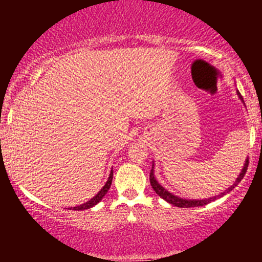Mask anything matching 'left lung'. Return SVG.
Here are the masks:
<instances>
[{"label":"left lung","instance_id":"obj_1","mask_svg":"<svg viewBox=\"0 0 262 262\" xmlns=\"http://www.w3.org/2000/svg\"><path fill=\"white\" fill-rule=\"evenodd\" d=\"M237 95H238L239 100H241V101L244 102V105H245V101H244V99H242V96H241V94H239L238 90H237ZM247 167H248V157L246 158L244 167H242V171H241V172H239V175L237 176L236 181H234L233 184H232L231 186L228 187V189L224 190L223 192H221V194L215 195V196H213V198H208V199H185V198H180V196H178V195H173L172 192H170V191H168V190H166L165 187H163L162 185L160 184V182L156 180L155 170H153V168H155V163H153V165H152V170H150L149 181H150V185H152L153 190H155V191H156V194H157L158 196L162 198L163 200H166V202H167V203H170V204L175 205V207H179V208L203 207V205H207L208 203L214 202V200L218 199V198H222V196H223V195L228 194L229 191H232V190H233L234 187H236L237 185H238L239 182H241L242 179H244L246 171H247Z\"/></svg>","mask_w":262,"mask_h":262}]
</instances>
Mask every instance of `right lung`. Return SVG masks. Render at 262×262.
Returning a JSON list of instances; mask_svg holds the SVG:
<instances>
[{
	"mask_svg": "<svg viewBox=\"0 0 262 262\" xmlns=\"http://www.w3.org/2000/svg\"><path fill=\"white\" fill-rule=\"evenodd\" d=\"M112 181H113V170H112V172H110L109 179H107L106 184H105L104 186H102V189L100 190V191L97 192V194L95 195V196L92 198V199H90L89 202H86V203H84V204H81V205H77V207L70 208V209H72V210H84V209H90V208H92V207H94V205H96L97 203L101 202L102 198H104L105 195H106V192L109 191L110 186H112Z\"/></svg>",
	"mask_w": 262,
	"mask_h": 262,
	"instance_id": "obj_1",
	"label": "right lung"
}]
</instances>
